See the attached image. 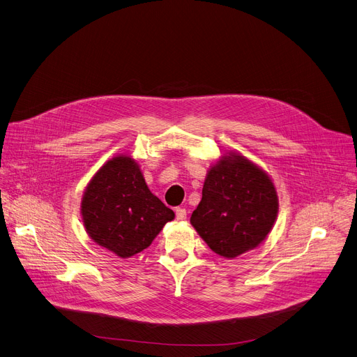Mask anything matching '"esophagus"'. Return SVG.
Returning <instances> with one entry per match:
<instances>
[{
    "label": "esophagus",
    "mask_w": 357,
    "mask_h": 357,
    "mask_svg": "<svg viewBox=\"0 0 357 357\" xmlns=\"http://www.w3.org/2000/svg\"><path fill=\"white\" fill-rule=\"evenodd\" d=\"M175 213H176V220H179V221L186 220V209H185V208L178 206V208L175 209Z\"/></svg>",
    "instance_id": "esophagus-1"
}]
</instances>
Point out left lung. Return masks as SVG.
Listing matches in <instances>:
<instances>
[{
  "mask_svg": "<svg viewBox=\"0 0 357 357\" xmlns=\"http://www.w3.org/2000/svg\"><path fill=\"white\" fill-rule=\"evenodd\" d=\"M277 211L271 179L244 156L231 155L208 172L191 224L213 252L234 258L264 241Z\"/></svg>",
  "mask_w": 357,
  "mask_h": 357,
  "instance_id": "obj_1",
  "label": "left lung"
}]
</instances>
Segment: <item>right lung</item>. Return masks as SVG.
I'll use <instances>...</instances> for the list:
<instances>
[{
  "instance_id": "1",
  "label": "right lung",
  "mask_w": 357,
  "mask_h": 357,
  "mask_svg": "<svg viewBox=\"0 0 357 357\" xmlns=\"http://www.w3.org/2000/svg\"><path fill=\"white\" fill-rule=\"evenodd\" d=\"M82 215L94 243L126 258L148 248L175 213L149 191L133 159L116 156L90 181Z\"/></svg>"
}]
</instances>
